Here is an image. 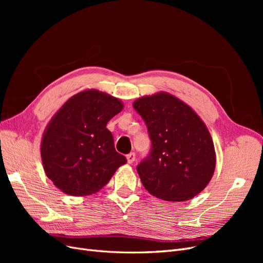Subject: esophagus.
<instances>
[{"label":"esophagus","instance_id":"34e87169","mask_svg":"<svg viewBox=\"0 0 263 263\" xmlns=\"http://www.w3.org/2000/svg\"><path fill=\"white\" fill-rule=\"evenodd\" d=\"M126 158H127V162L133 163L135 161V159H136V155H135L134 153H130L126 156Z\"/></svg>","mask_w":263,"mask_h":263}]
</instances>
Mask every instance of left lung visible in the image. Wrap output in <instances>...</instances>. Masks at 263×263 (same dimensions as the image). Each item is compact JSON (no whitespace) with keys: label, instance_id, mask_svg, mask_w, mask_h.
<instances>
[{"label":"left lung","instance_id":"1","mask_svg":"<svg viewBox=\"0 0 263 263\" xmlns=\"http://www.w3.org/2000/svg\"><path fill=\"white\" fill-rule=\"evenodd\" d=\"M147 126L151 148L137 165L150 194L170 202L193 198L209 184L216 164L209 129L194 110L168 93L133 104Z\"/></svg>","mask_w":263,"mask_h":263}]
</instances>
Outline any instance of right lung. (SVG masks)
<instances>
[{
    "instance_id": "right-lung-1",
    "label": "right lung",
    "mask_w": 263,
    "mask_h": 263,
    "mask_svg": "<svg viewBox=\"0 0 263 263\" xmlns=\"http://www.w3.org/2000/svg\"><path fill=\"white\" fill-rule=\"evenodd\" d=\"M122 109L119 100L87 90L68 100L53 116L43 137L42 159L47 177L62 192L73 196L98 192L127 162L106 128Z\"/></svg>"
}]
</instances>
